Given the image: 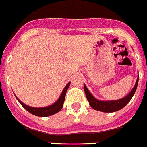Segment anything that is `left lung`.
I'll list each match as a JSON object with an SVG mask.
<instances>
[{"label": "left lung", "instance_id": "left-lung-1", "mask_svg": "<svg viewBox=\"0 0 147 147\" xmlns=\"http://www.w3.org/2000/svg\"><path fill=\"white\" fill-rule=\"evenodd\" d=\"M138 81H139V77H138L136 85H135L134 88L131 90L130 93L126 96L125 97L118 100H111V101H101L96 100V98L93 97V96L90 93V91L88 90L86 86H84V90L87 100L89 101V104L93 107V109L96 110V111H103V112H115L117 111H119L121 108H123L125 106L127 105L129 101L131 100L132 96L134 95L135 92L138 86Z\"/></svg>", "mask_w": 147, "mask_h": 147}]
</instances>
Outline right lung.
<instances>
[{"instance_id": "right-lung-1", "label": "right lung", "mask_w": 147, "mask_h": 147, "mask_svg": "<svg viewBox=\"0 0 147 147\" xmlns=\"http://www.w3.org/2000/svg\"><path fill=\"white\" fill-rule=\"evenodd\" d=\"M70 86V82H68V84L66 85V86L65 87L64 90L62 91V93L61 95L60 96L59 99L57 100V101H56L54 104H52L51 106H48V107H29L28 105H26L25 104H23L22 102L19 100L17 97V100H18V102L21 104V105L25 108L26 110H27L29 113H31L32 115H36V116H40V117H47V116H50V115H54L56 114L58 111H60L61 108L63 107V104H64V101H65V95H66V92L68 90V87Z\"/></svg>"}]
</instances>
